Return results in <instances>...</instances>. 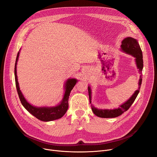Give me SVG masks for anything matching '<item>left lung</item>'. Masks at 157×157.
<instances>
[{"label":"left lung","mask_w":157,"mask_h":157,"mask_svg":"<svg viewBox=\"0 0 157 157\" xmlns=\"http://www.w3.org/2000/svg\"><path fill=\"white\" fill-rule=\"evenodd\" d=\"M121 51L124 53L132 56L135 58V62L137 69H139V72L140 73V77L138 83V89L134 92V94L132 95L128 99L121 104L118 108H114L113 109H97L92 104V90L90 88V86L89 85L88 86V95H89V99H90V103L91 104L92 110L93 113L96 115V116L101 117V118H116L121 114H122L123 113L127 111L131 105L133 104L135 99L136 98L139 92L140 88H141V83H142V75L141 73L143 69V53L141 47H140L139 43L137 42V39L128 37L125 38L122 40L121 45Z\"/></svg>","instance_id":"8db88e82"}]
</instances>
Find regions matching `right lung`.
Here are the masks:
<instances>
[{
  "label": "right lung",
  "mask_w": 157,
  "mask_h": 157,
  "mask_svg": "<svg viewBox=\"0 0 157 157\" xmlns=\"http://www.w3.org/2000/svg\"><path fill=\"white\" fill-rule=\"evenodd\" d=\"M20 52V49L17 54V56H16V59L14 66V76L16 89H17L18 94L21 104L33 116H34L36 118L40 121H50L61 118L67 111L69 107V97L71 90L78 82V79L76 78H69L65 81L64 84L65 92L63 94V97L59 104L52 107H37L32 105L25 99V98L24 97L23 95L22 94L20 89L19 83L18 81V77L17 74H17V72H16V65H17Z\"/></svg>",
  "instance_id": "add662e5"
}]
</instances>
